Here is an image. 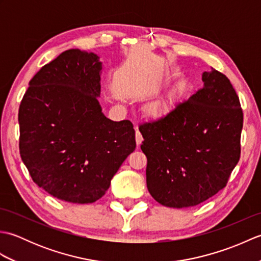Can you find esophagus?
<instances>
[{"instance_id": "1", "label": "esophagus", "mask_w": 261, "mask_h": 261, "mask_svg": "<svg viewBox=\"0 0 261 261\" xmlns=\"http://www.w3.org/2000/svg\"><path fill=\"white\" fill-rule=\"evenodd\" d=\"M142 140H143V138H142V136H141V134H140V131L137 129V131H136V141H137V145L140 146Z\"/></svg>"}]
</instances>
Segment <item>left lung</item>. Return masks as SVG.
Segmentation results:
<instances>
[{
    "label": "left lung",
    "instance_id": "1",
    "mask_svg": "<svg viewBox=\"0 0 261 261\" xmlns=\"http://www.w3.org/2000/svg\"><path fill=\"white\" fill-rule=\"evenodd\" d=\"M203 87L139 126L147 187L164 206H195L226 185L240 158L243 114L228 77L204 71Z\"/></svg>",
    "mask_w": 261,
    "mask_h": 261
}]
</instances>
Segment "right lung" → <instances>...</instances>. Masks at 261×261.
<instances>
[{
	"instance_id": "add662e5",
	"label": "right lung",
	"mask_w": 261,
	"mask_h": 261,
	"mask_svg": "<svg viewBox=\"0 0 261 261\" xmlns=\"http://www.w3.org/2000/svg\"><path fill=\"white\" fill-rule=\"evenodd\" d=\"M102 69L96 54L69 49L33 76L20 104L22 162L39 187L62 201H97L136 149L131 122L102 112Z\"/></svg>"
}]
</instances>
